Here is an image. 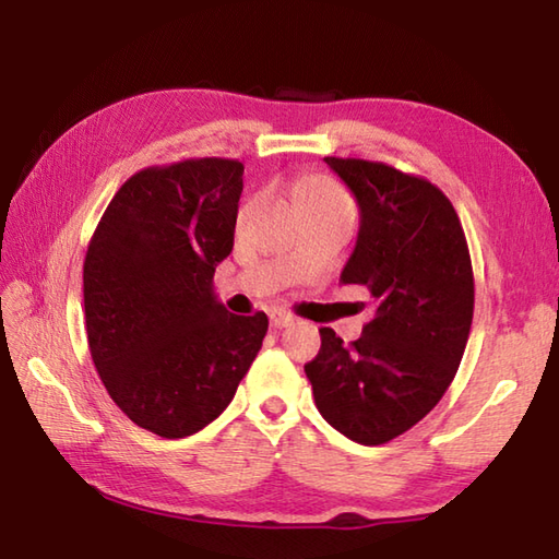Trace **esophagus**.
I'll return each instance as SVG.
<instances>
[{
  "label": "esophagus",
  "instance_id": "esophagus-1",
  "mask_svg": "<svg viewBox=\"0 0 559 559\" xmlns=\"http://www.w3.org/2000/svg\"><path fill=\"white\" fill-rule=\"evenodd\" d=\"M269 320H271V326H273V330H283V326L293 324V314L283 312V310H273V312L269 314Z\"/></svg>",
  "mask_w": 559,
  "mask_h": 559
}]
</instances>
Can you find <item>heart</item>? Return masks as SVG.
Returning a JSON list of instances; mask_svg holds the SVG:
<instances>
[{"instance_id": "obj_1", "label": "heart", "mask_w": 559, "mask_h": 559, "mask_svg": "<svg viewBox=\"0 0 559 559\" xmlns=\"http://www.w3.org/2000/svg\"><path fill=\"white\" fill-rule=\"evenodd\" d=\"M295 205H330V207H348L344 191L330 179L310 177L295 189Z\"/></svg>"}]
</instances>
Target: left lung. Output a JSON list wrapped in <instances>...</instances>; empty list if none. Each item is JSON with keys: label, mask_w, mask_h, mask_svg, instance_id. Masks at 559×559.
Instances as JSON below:
<instances>
[{"label": "left lung", "mask_w": 559, "mask_h": 559, "mask_svg": "<svg viewBox=\"0 0 559 559\" xmlns=\"http://www.w3.org/2000/svg\"><path fill=\"white\" fill-rule=\"evenodd\" d=\"M324 162L360 211L342 283L364 286L376 314L352 344L322 326L320 354L305 373L317 409L338 433L380 445L421 421L453 382L473 324V261L439 186L382 162Z\"/></svg>", "instance_id": "obj_1"}]
</instances>
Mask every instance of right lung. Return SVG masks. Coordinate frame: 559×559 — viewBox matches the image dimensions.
I'll use <instances>...</instances> for the list:
<instances>
[{"label":"right lung","mask_w":559,"mask_h":559,"mask_svg":"<svg viewBox=\"0 0 559 559\" xmlns=\"http://www.w3.org/2000/svg\"><path fill=\"white\" fill-rule=\"evenodd\" d=\"M245 164L181 159L133 174L108 203L84 259L92 360L140 429L183 439L233 402L269 330L215 298L233 251Z\"/></svg>","instance_id":"right-lung-1"}]
</instances>
